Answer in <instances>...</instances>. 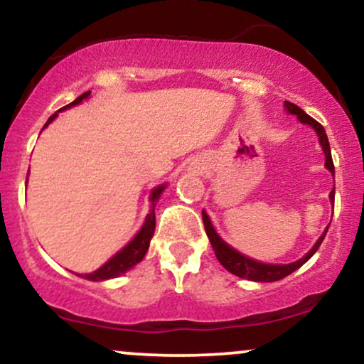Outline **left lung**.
<instances>
[{
    "instance_id": "obj_1",
    "label": "left lung",
    "mask_w": 364,
    "mask_h": 364,
    "mask_svg": "<svg viewBox=\"0 0 364 364\" xmlns=\"http://www.w3.org/2000/svg\"><path fill=\"white\" fill-rule=\"evenodd\" d=\"M284 106H286L287 112L298 116V119L301 121V123L310 124V127L315 129L316 133H318L320 145H321V149H323V154H325V166H327V169L332 173V176H333V174H336V169H333L332 154H330V144H328L327 133H325L323 127H321L318 121L313 119L311 116H308L306 112H304L301 107L296 106V104L286 101L284 102ZM333 196H336V186H333V190L330 191V200H332V202H333ZM202 219H203V225H205V232H207L208 240H210L212 248H214V253H215L217 260L220 262V265H223L225 270H229L231 274L237 275V277L248 279V281H255V282L281 281V279L287 277V275L294 272V270H298L303 263H306L313 257V255H315V252L320 248L321 241H323V237L328 231V228L325 229V232L318 237V241H316L315 246H313L310 252L304 255L303 258H299L298 262L286 263V265H272V263H262V262L252 260V258L241 255L237 250L231 248V246L225 243V241H223V237L217 235L214 225H212L210 219H208V215L205 214V210L202 212Z\"/></svg>"
}]
</instances>
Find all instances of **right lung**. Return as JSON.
Wrapping results in <instances>:
<instances>
[{
	"label": "right lung",
	"mask_w": 364,
	"mask_h": 364,
	"mask_svg": "<svg viewBox=\"0 0 364 364\" xmlns=\"http://www.w3.org/2000/svg\"><path fill=\"white\" fill-rule=\"evenodd\" d=\"M89 95H90V90L85 92V94L78 95V97L75 99L72 104L61 107L60 111L68 109V107H72V106H77V104H80L83 99H87ZM56 116H58V112L56 114L49 116L48 123L44 124V128L48 127V124L51 123ZM164 188H166V185L157 186L156 190H152V193H150V202H152V205H150V212L147 214V217H145V223H144V225H141L139 235L133 237V240L129 241V243L124 246L121 252L116 253L109 262L104 263L101 269H97L95 272H92V274H83V275H80V277L89 279V281H106V279L118 277V275L124 274L127 270L132 269V267H135L136 263H140L141 260H144L145 253H147V250H149L150 240H152L154 231H156V205H157L159 196H161L162 191H164Z\"/></svg>",
	"instance_id": "right-lung-1"
}]
</instances>
